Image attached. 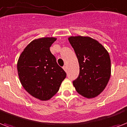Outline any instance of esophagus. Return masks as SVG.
I'll return each instance as SVG.
<instances>
[{
  "mask_svg": "<svg viewBox=\"0 0 127 127\" xmlns=\"http://www.w3.org/2000/svg\"><path fill=\"white\" fill-rule=\"evenodd\" d=\"M63 68L64 70V71H65V72H67V67H66V66H63Z\"/></svg>",
  "mask_w": 127,
  "mask_h": 127,
  "instance_id": "esophagus-1",
  "label": "esophagus"
}]
</instances>
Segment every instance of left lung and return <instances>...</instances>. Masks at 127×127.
Returning <instances> with one entry per match:
<instances>
[{
    "label": "left lung",
    "instance_id": "left-lung-1",
    "mask_svg": "<svg viewBox=\"0 0 127 127\" xmlns=\"http://www.w3.org/2000/svg\"><path fill=\"white\" fill-rule=\"evenodd\" d=\"M80 65V74L73 85L79 94L91 98L102 92L110 80L111 61L108 51L99 42L85 36L68 38Z\"/></svg>",
    "mask_w": 127,
    "mask_h": 127
}]
</instances>
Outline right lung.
<instances>
[{"label":"right lung","mask_w":127,"mask_h":127,"mask_svg":"<svg viewBox=\"0 0 127 127\" xmlns=\"http://www.w3.org/2000/svg\"><path fill=\"white\" fill-rule=\"evenodd\" d=\"M55 38L33 40L23 51L17 62V72L23 87L34 97L50 99L58 92L66 74L58 65L49 47Z\"/></svg>","instance_id":"1"}]
</instances>
